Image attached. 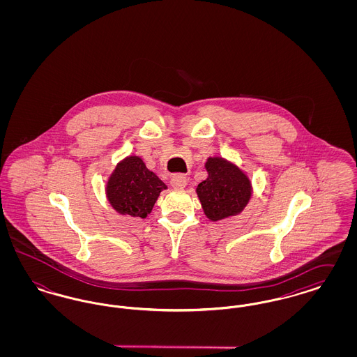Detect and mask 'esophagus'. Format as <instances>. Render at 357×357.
Masks as SVG:
<instances>
[{
    "label": "esophagus",
    "mask_w": 357,
    "mask_h": 357,
    "mask_svg": "<svg viewBox=\"0 0 357 357\" xmlns=\"http://www.w3.org/2000/svg\"><path fill=\"white\" fill-rule=\"evenodd\" d=\"M187 178L183 174H176L171 178V186L174 188H183L186 187Z\"/></svg>",
    "instance_id": "esophagus-1"
}]
</instances>
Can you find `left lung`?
Returning a JSON list of instances; mask_svg holds the SVG:
<instances>
[{"label": "left lung", "mask_w": 357, "mask_h": 357, "mask_svg": "<svg viewBox=\"0 0 357 357\" xmlns=\"http://www.w3.org/2000/svg\"><path fill=\"white\" fill-rule=\"evenodd\" d=\"M204 167L208 175L197 186L204 215L215 222L239 214L252 198L246 174L220 156L208 158Z\"/></svg>", "instance_id": "8db88e82"}]
</instances>
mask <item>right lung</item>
Instances as JSON below:
<instances>
[{"label":"right lung","instance_id":"1","mask_svg":"<svg viewBox=\"0 0 357 357\" xmlns=\"http://www.w3.org/2000/svg\"><path fill=\"white\" fill-rule=\"evenodd\" d=\"M167 186L149 170L139 156H127L111 174L105 192L111 206L123 215L146 218L160 191Z\"/></svg>","mask_w":357,"mask_h":357}]
</instances>
